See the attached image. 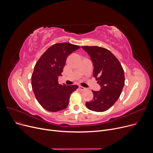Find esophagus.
Wrapping results in <instances>:
<instances>
[{
  "mask_svg": "<svg viewBox=\"0 0 153 153\" xmlns=\"http://www.w3.org/2000/svg\"><path fill=\"white\" fill-rule=\"evenodd\" d=\"M79 89H80L81 91H85V90H86V88H84V87H83L82 86H79Z\"/></svg>",
  "mask_w": 153,
  "mask_h": 153,
  "instance_id": "esophagus-1",
  "label": "esophagus"
}]
</instances>
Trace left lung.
I'll return each mask as SVG.
<instances>
[{"mask_svg": "<svg viewBox=\"0 0 153 153\" xmlns=\"http://www.w3.org/2000/svg\"><path fill=\"white\" fill-rule=\"evenodd\" d=\"M93 62V76L101 89L92 91L93 100L86 102L87 108L95 112H104L115 104L120 97L125 85L123 69L119 60L105 48L98 46H82Z\"/></svg>", "mask_w": 153, "mask_h": 153, "instance_id": "obj_1", "label": "left lung"}]
</instances>
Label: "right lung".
<instances>
[{
    "instance_id": "obj_1",
    "label": "right lung",
    "mask_w": 153,
    "mask_h": 153,
    "mask_svg": "<svg viewBox=\"0 0 153 153\" xmlns=\"http://www.w3.org/2000/svg\"><path fill=\"white\" fill-rule=\"evenodd\" d=\"M80 47L68 42L57 43L49 47L36 64L31 76L32 88L40 105L49 112L66 109L76 85H60L58 77L65 65L67 57Z\"/></svg>"
}]
</instances>
